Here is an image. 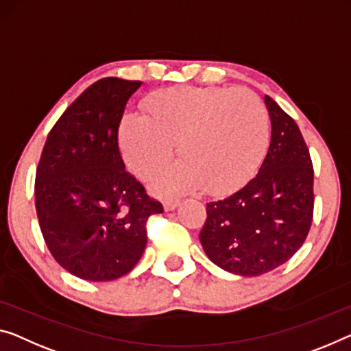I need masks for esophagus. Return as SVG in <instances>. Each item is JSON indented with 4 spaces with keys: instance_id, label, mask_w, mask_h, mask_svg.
I'll return each mask as SVG.
<instances>
[{
    "instance_id": "esophagus-1",
    "label": "esophagus",
    "mask_w": 351,
    "mask_h": 351,
    "mask_svg": "<svg viewBox=\"0 0 351 351\" xmlns=\"http://www.w3.org/2000/svg\"><path fill=\"white\" fill-rule=\"evenodd\" d=\"M179 201H176V199H166V201L163 202V207L166 212H172V210H176L177 207H179Z\"/></svg>"
}]
</instances>
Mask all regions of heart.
Instances as JSON below:
<instances>
[{"mask_svg":"<svg viewBox=\"0 0 351 351\" xmlns=\"http://www.w3.org/2000/svg\"><path fill=\"white\" fill-rule=\"evenodd\" d=\"M149 116L128 111L119 123L123 160L149 179L179 150L183 160L154 179L163 196L204 186L208 194L239 190L256 174L269 143L263 101L243 88L174 86L147 97Z\"/></svg>","mask_w":351,"mask_h":351,"instance_id":"1","label":"heart"}]
</instances>
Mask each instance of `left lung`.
<instances>
[{"mask_svg":"<svg viewBox=\"0 0 351 351\" xmlns=\"http://www.w3.org/2000/svg\"><path fill=\"white\" fill-rule=\"evenodd\" d=\"M271 139L258 172L230 196L207 204L199 235L207 257L226 271L258 276L304 243L314 212V169L296 122L265 95Z\"/></svg>","mask_w":351,"mask_h":351,"instance_id":"obj_1","label":"left lung"}]
</instances>
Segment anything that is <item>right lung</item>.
I'll use <instances>...</instances> for the list:
<instances>
[{
	"label": "right lung",
	"mask_w": 351,
	"mask_h": 351,
	"mask_svg": "<svg viewBox=\"0 0 351 351\" xmlns=\"http://www.w3.org/2000/svg\"><path fill=\"white\" fill-rule=\"evenodd\" d=\"M141 82L101 78L59 117L36 174V210L48 250L73 276L112 281L147 243L145 221L163 206L125 171L119 123Z\"/></svg>",
	"instance_id": "1"
}]
</instances>
